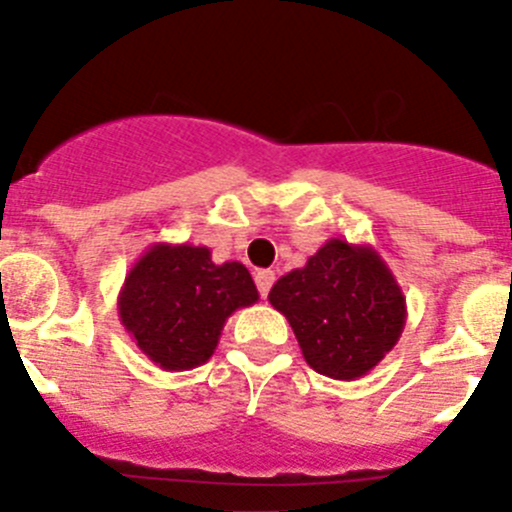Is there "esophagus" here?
<instances>
[{
	"instance_id": "34e87169",
	"label": "esophagus",
	"mask_w": 512,
	"mask_h": 512,
	"mask_svg": "<svg viewBox=\"0 0 512 512\" xmlns=\"http://www.w3.org/2000/svg\"><path fill=\"white\" fill-rule=\"evenodd\" d=\"M272 282H275V272L272 270H257L255 272V285H257V289H260L262 297H267V294H270Z\"/></svg>"
}]
</instances>
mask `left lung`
<instances>
[{
  "instance_id": "1",
  "label": "left lung",
  "mask_w": 512,
  "mask_h": 512,
  "mask_svg": "<svg viewBox=\"0 0 512 512\" xmlns=\"http://www.w3.org/2000/svg\"><path fill=\"white\" fill-rule=\"evenodd\" d=\"M267 299L287 317L304 361L339 381L369 374L406 324V297L379 252L339 237L280 277Z\"/></svg>"
}]
</instances>
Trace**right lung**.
<instances>
[{"mask_svg":"<svg viewBox=\"0 0 512 512\" xmlns=\"http://www.w3.org/2000/svg\"><path fill=\"white\" fill-rule=\"evenodd\" d=\"M257 299L242 262L215 265L208 247L156 242L128 270L118 317L153 364L188 371L215 354L227 317Z\"/></svg>","mask_w":512,"mask_h":512,"instance_id":"1","label":"right lung"}]
</instances>
